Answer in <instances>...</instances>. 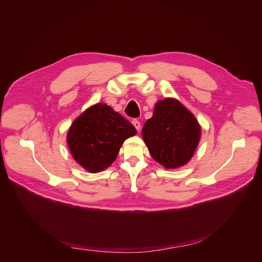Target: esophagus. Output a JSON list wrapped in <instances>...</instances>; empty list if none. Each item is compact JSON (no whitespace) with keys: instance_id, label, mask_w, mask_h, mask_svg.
I'll return each instance as SVG.
<instances>
[{"instance_id":"34e87169","label":"esophagus","mask_w":262,"mask_h":262,"mask_svg":"<svg viewBox=\"0 0 262 262\" xmlns=\"http://www.w3.org/2000/svg\"><path fill=\"white\" fill-rule=\"evenodd\" d=\"M132 123H133V125L136 127V129L139 132L140 128H141V123H140V121L137 120V119H134V120L132 121Z\"/></svg>"}]
</instances>
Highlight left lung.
<instances>
[{
    "label": "left lung",
    "instance_id": "obj_1",
    "mask_svg": "<svg viewBox=\"0 0 262 262\" xmlns=\"http://www.w3.org/2000/svg\"><path fill=\"white\" fill-rule=\"evenodd\" d=\"M149 154L166 169H176L193 158L201 138V126L190 110L176 98L155 105L154 115L142 129Z\"/></svg>",
    "mask_w": 262,
    "mask_h": 262
}]
</instances>
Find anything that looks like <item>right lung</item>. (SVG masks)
Segmentation results:
<instances>
[{"mask_svg":"<svg viewBox=\"0 0 262 262\" xmlns=\"http://www.w3.org/2000/svg\"><path fill=\"white\" fill-rule=\"evenodd\" d=\"M137 134L134 125L105 103L85 110L70 125L66 141L79 165L90 173L108 168L123 142Z\"/></svg>","mask_w":262,"mask_h":262,"instance_id":"add662e5","label":"right lung"}]
</instances>
